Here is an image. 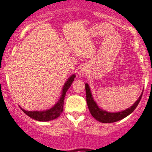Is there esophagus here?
Listing matches in <instances>:
<instances>
[{"instance_id":"obj_1","label":"esophagus","mask_w":152,"mask_h":152,"mask_svg":"<svg viewBox=\"0 0 152 152\" xmlns=\"http://www.w3.org/2000/svg\"><path fill=\"white\" fill-rule=\"evenodd\" d=\"M79 75L80 77H83L85 75V70H84V69H81V70L80 71Z\"/></svg>"}]
</instances>
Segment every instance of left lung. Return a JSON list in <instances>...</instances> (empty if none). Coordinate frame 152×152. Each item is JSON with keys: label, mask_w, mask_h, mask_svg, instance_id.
<instances>
[{"label": "left lung", "mask_w": 152, "mask_h": 152, "mask_svg": "<svg viewBox=\"0 0 152 152\" xmlns=\"http://www.w3.org/2000/svg\"><path fill=\"white\" fill-rule=\"evenodd\" d=\"M85 91H86L87 104H88L90 113L97 121L101 123H113L121 120V119L128 116L129 114H131L135 110L137 105H139L141 99V96L143 95L142 93V94L140 95L137 101H136V103L132 106L126 109V110H123L121 112H118V113H108V112L100 109L97 105L96 103L94 101L93 97H92L89 85L88 84H85Z\"/></svg>", "instance_id": "left-lung-1"}]
</instances>
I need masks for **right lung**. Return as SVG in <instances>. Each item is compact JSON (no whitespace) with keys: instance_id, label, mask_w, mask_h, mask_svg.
<instances>
[{"instance_id":"right-lung-1","label":"right lung","mask_w":152,"mask_h":152,"mask_svg":"<svg viewBox=\"0 0 152 152\" xmlns=\"http://www.w3.org/2000/svg\"><path fill=\"white\" fill-rule=\"evenodd\" d=\"M75 78V75H72L68 79V80L66 82L64 87H63L62 96H61L58 103L54 105L53 108L49 109V110H45V111H26V110H23L22 108L21 110L30 118L35 119V120L39 121H49L57 118L62 113L64 97H65L67 90L69 89L72 82L74 81Z\"/></svg>"}]
</instances>
